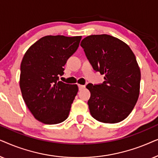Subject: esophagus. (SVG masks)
<instances>
[{"mask_svg":"<svg viewBox=\"0 0 158 158\" xmlns=\"http://www.w3.org/2000/svg\"><path fill=\"white\" fill-rule=\"evenodd\" d=\"M85 85H80V84H78V88H79V90H82L83 89V88H85Z\"/></svg>","mask_w":158,"mask_h":158,"instance_id":"34e87169","label":"esophagus"}]
</instances>
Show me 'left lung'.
<instances>
[{
	"mask_svg": "<svg viewBox=\"0 0 158 158\" xmlns=\"http://www.w3.org/2000/svg\"><path fill=\"white\" fill-rule=\"evenodd\" d=\"M81 46L94 70L105 75L102 84L86 85L90 114L103 123L122 122L139 95L141 73L135 54L126 43L108 34L88 36Z\"/></svg>",
	"mask_w": 158,
	"mask_h": 158,
	"instance_id": "obj_1",
	"label": "left lung"
}]
</instances>
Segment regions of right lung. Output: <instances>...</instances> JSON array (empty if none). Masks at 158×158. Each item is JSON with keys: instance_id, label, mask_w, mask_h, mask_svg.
<instances>
[{"instance_id": "right-lung-1", "label": "right lung", "mask_w": 158, "mask_h": 158, "mask_svg": "<svg viewBox=\"0 0 158 158\" xmlns=\"http://www.w3.org/2000/svg\"><path fill=\"white\" fill-rule=\"evenodd\" d=\"M81 36H45L31 45L21 63L19 85L23 101L36 120L56 124L68 117L78 87L58 81Z\"/></svg>"}]
</instances>
